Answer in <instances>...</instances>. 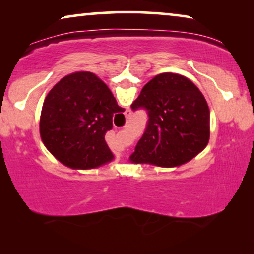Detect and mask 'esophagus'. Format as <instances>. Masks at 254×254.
<instances>
[{
  "label": "esophagus",
  "mask_w": 254,
  "mask_h": 254,
  "mask_svg": "<svg viewBox=\"0 0 254 254\" xmlns=\"http://www.w3.org/2000/svg\"><path fill=\"white\" fill-rule=\"evenodd\" d=\"M130 116H131V112H130V111H126V118H127V119H129Z\"/></svg>",
  "instance_id": "1"
}]
</instances>
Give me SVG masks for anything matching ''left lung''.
<instances>
[{
	"label": "left lung",
	"mask_w": 254,
	"mask_h": 254,
	"mask_svg": "<svg viewBox=\"0 0 254 254\" xmlns=\"http://www.w3.org/2000/svg\"><path fill=\"white\" fill-rule=\"evenodd\" d=\"M143 109L148 123L130 156L133 163L173 168L203 150L210 135L209 107L193 82L163 72L143 86L131 110Z\"/></svg>",
	"instance_id": "8db88e82"
}]
</instances>
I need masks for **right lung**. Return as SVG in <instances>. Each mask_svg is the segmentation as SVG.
Wrapping results in <instances>:
<instances>
[{
	"instance_id": "add662e5",
	"label": "right lung",
	"mask_w": 254,
	"mask_h": 254,
	"mask_svg": "<svg viewBox=\"0 0 254 254\" xmlns=\"http://www.w3.org/2000/svg\"><path fill=\"white\" fill-rule=\"evenodd\" d=\"M111 90L89 71L64 76L45 98L40 136L45 147L62 164L95 169L113 159L105 141L113 114L121 113Z\"/></svg>"
}]
</instances>
